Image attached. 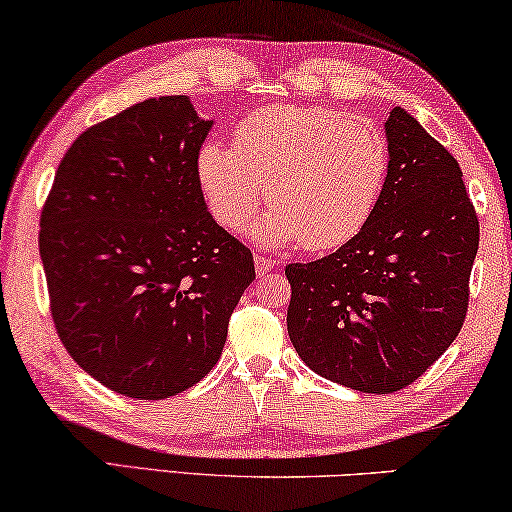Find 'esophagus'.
I'll list each match as a JSON object with an SVG mask.
<instances>
[{
	"label": "esophagus",
	"instance_id": "1",
	"mask_svg": "<svg viewBox=\"0 0 512 512\" xmlns=\"http://www.w3.org/2000/svg\"><path fill=\"white\" fill-rule=\"evenodd\" d=\"M254 263H256V275H258V277L268 275V272L277 265L275 261H272V258H268V256H261V254H256Z\"/></svg>",
	"mask_w": 512,
	"mask_h": 512
}]
</instances>
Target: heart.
Returning a JSON list of instances; mask_svg holds the SVG:
<instances>
[{
  "label": "heart",
  "mask_w": 512,
  "mask_h": 512,
  "mask_svg": "<svg viewBox=\"0 0 512 512\" xmlns=\"http://www.w3.org/2000/svg\"><path fill=\"white\" fill-rule=\"evenodd\" d=\"M195 170L221 228H244L265 195L272 212L258 235L328 251L373 219L389 177V142L373 118L284 104L244 118L233 146L202 144Z\"/></svg>",
  "instance_id": "obj_1"
}]
</instances>
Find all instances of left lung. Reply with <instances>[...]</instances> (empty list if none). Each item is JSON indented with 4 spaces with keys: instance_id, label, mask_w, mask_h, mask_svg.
Listing matches in <instances>:
<instances>
[{
    "instance_id": "left-lung-1",
    "label": "left lung",
    "mask_w": 512,
    "mask_h": 512,
    "mask_svg": "<svg viewBox=\"0 0 512 512\" xmlns=\"http://www.w3.org/2000/svg\"><path fill=\"white\" fill-rule=\"evenodd\" d=\"M384 130L389 177L373 219L333 254L284 270L298 356L363 394L405 389L452 345L480 242L452 153L401 107Z\"/></svg>"
}]
</instances>
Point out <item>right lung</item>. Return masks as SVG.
Wrapping results in <instances>:
<instances>
[{"label": "right lung", "mask_w": 512, "mask_h": 512, "mask_svg": "<svg viewBox=\"0 0 512 512\" xmlns=\"http://www.w3.org/2000/svg\"><path fill=\"white\" fill-rule=\"evenodd\" d=\"M209 130L186 95L128 107L76 137L41 209L55 331L116 394L160 401L198 384L256 279L251 251L202 198Z\"/></svg>", "instance_id": "1"}]
</instances>
